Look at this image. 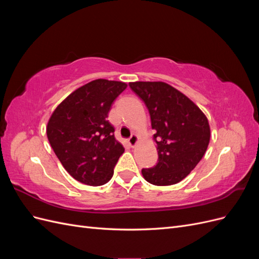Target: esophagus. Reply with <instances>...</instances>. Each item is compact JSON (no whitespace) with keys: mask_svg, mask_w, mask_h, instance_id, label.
Returning a JSON list of instances; mask_svg holds the SVG:
<instances>
[{"mask_svg":"<svg viewBox=\"0 0 259 259\" xmlns=\"http://www.w3.org/2000/svg\"><path fill=\"white\" fill-rule=\"evenodd\" d=\"M138 143V136L136 134H133L130 138H128V144L131 145V147H135Z\"/></svg>","mask_w":259,"mask_h":259,"instance_id":"34e87169","label":"esophagus"}]
</instances>
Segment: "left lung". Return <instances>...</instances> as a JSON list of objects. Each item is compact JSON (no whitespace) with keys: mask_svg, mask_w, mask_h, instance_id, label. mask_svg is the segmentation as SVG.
Instances as JSON below:
<instances>
[{"mask_svg":"<svg viewBox=\"0 0 259 259\" xmlns=\"http://www.w3.org/2000/svg\"><path fill=\"white\" fill-rule=\"evenodd\" d=\"M130 88L144 100L156 131L153 139L158 163L143 168L148 183L170 186L182 182L197 166L209 144L206 115L182 92L164 82H131Z\"/></svg>","mask_w":259,"mask_h":259,"instance_id":"1","label":"left lung"}]
</instances>
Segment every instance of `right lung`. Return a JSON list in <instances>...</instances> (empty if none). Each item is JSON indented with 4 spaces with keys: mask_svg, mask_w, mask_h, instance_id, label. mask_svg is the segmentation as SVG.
Returning <instances> with one entry per match:
<instances>
[{
    "mask_svg": "<svg viewBox=\"0 0 259 259\" xmlns=\"http://www.w3.org/2000/svg\"><path fill=\"white\" fill-rule=\"evenodd\" d=\"M127 84L94 80L62 100L51 115L46 134L62 166L75 180L89 186L107 184L124 152L107 120L115 98Z\"/></svg>",
    "mask_w": 259,
    "mask_h": 259,
    "instance_id": "obj_1",
    "label": "right lung"
}]
</instances>
